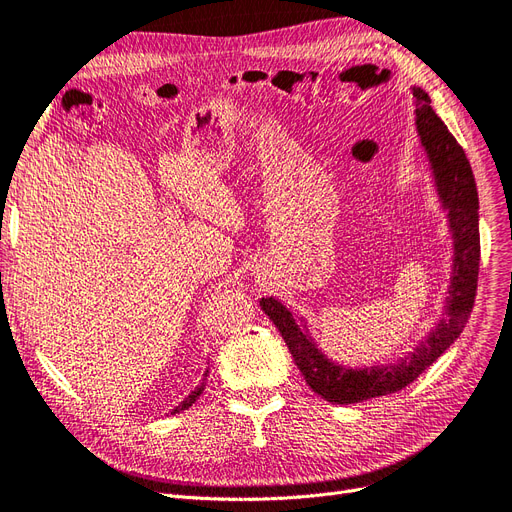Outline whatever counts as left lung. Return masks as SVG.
Segmentation results:
<instances>
[{"label": "left lung", "mask_w": 512, "mask_h": 512, "mask_svg": "<svg viewBox=\"0 0 512 512\" xmlns=\"http://www.w3.org/2000/svg\"><path fill=\"white\" fill-rule=\"evenodd\" d=\"M415 130L428 158L434 187L447 211L453 240L451 278L445 297V312L430 333L411 352L388 365L344 367L325 356L310 335L306 318H297L291 308L274 297H261L259 306L270 316L308 386L335 405H352L399 392L424 373L460 337L475 306L479 278V194L475 175L464 149L453 139L443 120L430 107L428 92L413 86Z\"/></svg>", "instance_id": "8db88e82"}]
</instances>
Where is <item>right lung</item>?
Segmentation results:
<instances>
[{
    "instance_id": "obj_1",
    "label": "right lung",
    "mask_w": 512,
    "mask_h": 512,
    "mask_svg": "<svg viewBox=\"0 0 512 512\" xmlns=\"http://www.w3.org/2000/svg\"><path fill=\"white\" fill-rule=\"evenodd\" d=\"M206 375H208V369L204 371V377H202V384L198 386V388H194L192 390V394H189V396H185V399L173 409V411H170V413H179V411H183V409H189V407H192L194 403H196V399H198V396L202 394V390H204V386H206Z\"/></svg>"
}]
</instances>
